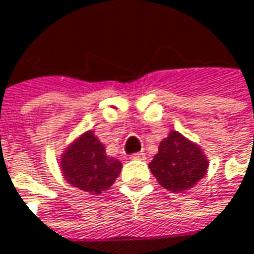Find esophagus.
<instances>
[{"mask_svg": "<svg viewBox=\"0 0 254 254\" xmlns=\"http://www.w3.org/2000/svg\"><path fill=\"white\" fill-rule=\"evenodd\" d=\"M130 159H139V161H142V159H145V154H143V152L132 154V155H130Z\"/></svg>", "mask_w": 254, "mask_h": 254, "instance_id": "esophagus-1", "label": "esophagus"}]
</instances>
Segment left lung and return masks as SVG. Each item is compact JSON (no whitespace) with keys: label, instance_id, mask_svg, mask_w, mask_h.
Segmentation results:
<instances>
[{"label":"left lung","instance_id":"left-lung-1","mask_svg":"<svg viewBox=\"0 0 254 254\" xmlns=\"http://www.w3.org/2000/svg\"><path fill=\"white\" fill-rule=\"evenodd\" d=\"M208 161L202 149L180 132L171 130L158 146V154L149 164L157 181L165 190L181 192L195 186L205 175Z\"/></svg>","mask_w":254,"mask_h":254}]
</instances>
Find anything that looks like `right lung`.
Instances as JSON below:
<instances>
[{
    "mask_svg": "<svg viewBox=\"0 0 254 254\" xmlns=\"http://www.w3.org/2000/svg\"><path fill=\"white\" fill-rule=\"evenodd\" d=\"M60 168L68 184L90 194H100L115 183L122 164L108 157L93 130H87L66 148L60 158Z\"/></svg>",
    "mask_w": 254,
    "mask_h": 254,
    "instance_id": "obj_1",
    "label": "right lung"
}]
</instances>
